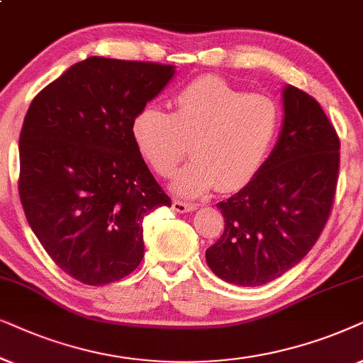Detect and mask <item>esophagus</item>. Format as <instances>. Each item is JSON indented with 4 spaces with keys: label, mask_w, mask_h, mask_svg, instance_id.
<instances>
[{
    "label": "esophagus",
    "mask_w": 363,
    "mask_h": 363,
    "mask_svg": "<svg viewBox=\"0 0 363 363\" xmlns=\"http://www.w3.org/2000/svg\"><path fill=\"white\" fill-rule=\"evenodd\" d=\"M197 209V204H191V202L184 201H172V211L179 212V214H184V212H192Z\"/></svg>",
    "instance_id": "34e87169"
}]
</instances>
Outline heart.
<instances>
[{
    "mask_svg": "<svg viewBox=\"0 0 363 363\" xmlns=\"http://www.w3.org/2000/svg\"><path fill=\"white\" fill-rule=\"evenodd\" d=\"M277 128L279 108L269 96L245 94L217 77H201L174 98L171 114L152 106L139 111L131 136L162 177L176 172L191 147L194 157L179 171L172 189L197 197L217 184L220 191L247 184L262 166Z\"/></svg>",
    "mask_w": 363,
    "mask_h": 363,
    "instance_id": "1",
    "label": "heart"
}]
</instances>
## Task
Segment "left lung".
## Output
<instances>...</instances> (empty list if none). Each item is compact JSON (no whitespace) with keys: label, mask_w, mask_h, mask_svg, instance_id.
Instances as JSON below:
<instances>
[{"label":"left lung","mask_w":363,"mask_h":363,"mask_svg":"<svg viewBox=\"0 0 363 363\" xmlns=\"http://www.w3.org/2000/svg\"><path fill=\"white\" fill-rule=\"evenodd\" d=\"M279 139L257 174L217 204L224 232L206 250L217 277L259 287L297 265L317 242L330 216L340 141L320 104L287 84Z\"/></svg>","instance_id":"8db88e82"}]
</instances>
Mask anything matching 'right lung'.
Returning <instances> with one entry per match:
<instances>
[{
	"mask_svg": "<svg viewBox=\"0 0 363 363\" xmlns=\"http://www.w3.org/2000/svg\"><path fill=\"white\" fill-rule=\"evenodd\" d=\"M176 67L91 56L33 99L19 134V199L61 270L88 286L129 275L144 257L143 220L171 199L131 136L134 116Z\"/></svg>",
	"mask_w": 363,
	"mask_h": 363,
	"instance_id": "1",
	"label": "right lung"
}]
</instances>
